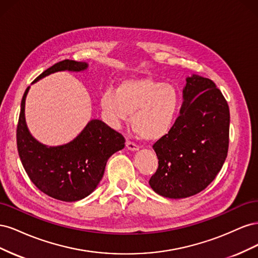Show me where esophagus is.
<instances>
[{
	"instance_id": "esophagus-1",
	"label": "esophagus",
	"mask_w": 258,
	"mask_h": 258,
	"mask_svg": "<svg viewBox=\"0 0 258 258\" xmlns=\"http://www.w3.org/2000/svg\"><path fill=\"white\" fill-rule=\"evenodd\" d=\"M126 146H127V148L129 151H132V152H136V151H138L139 150V145H137L136 143H134V142H131V141H127L126 142Z\"/></svg>"
}]
</instances>
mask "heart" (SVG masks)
<instances>
[{
    "instance_id": "obj_1",
    "label": "heart",
    "mask_w": 258,
    "mask_h": 258,
    "mask_svg": "<svg viewBox=\"0 0 258 258\" xmlns=\"http://www.w3.org/2000/svg\"><path fill=\"white\" fill-rule=\"evenodd\" d=\"M106 119L117 126L131 114L134 130L147 141H156L172 129L179 108V95L172 85L151 77L122 81L117 90L101 96Z\"/></svg>"
}]
</instances>
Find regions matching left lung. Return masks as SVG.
Wrapping results in <instances>:
<instances>
[{
	"mask_svg": "<svg viewBox=\"0 0 258 258\" xmlns=\"http://www.w3.org/2000/svg\"><path fill=\"white\" fill-rule=\"evenodd\" d=\"M183 99L172 129L153 145L158 169L148 182L171 199L204 190L221 171L229 144V107L212 81L187 77Z\"/></svg>",
	"mask_w": 258,
	"mask_h": 258,
	"instance_id": "obj_1",
	"label": "left lung"
}]
</instances>
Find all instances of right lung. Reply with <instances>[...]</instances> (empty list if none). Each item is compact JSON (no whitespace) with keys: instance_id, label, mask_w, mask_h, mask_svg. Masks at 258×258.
Returning <instances> with one entry per match:
<instances>
[{"instance_id":"right-lung-1","label":"right lung","mask_w":258,"mask_h":258,"mask_svg":"<svg viewBox=\"0 0 258 258\" xmlns=\"http://www.w3.org/2000/svg\"><path fill=\"white\" fill-rule=\"evenodd\" d=\"M87 68L86 62L67 59L46 70L33 83L54 72H81ZM29 89L21 100L17 126V148L22 166L32 183L47 196L66 202L84 199L102 179L107 159L124 147V138L102 120L92 119L73 141L64 145L40 143L26 123Z\"/></svg>"}]
</instances>
